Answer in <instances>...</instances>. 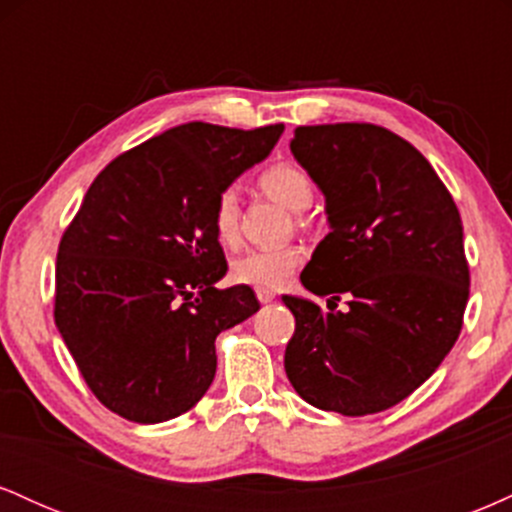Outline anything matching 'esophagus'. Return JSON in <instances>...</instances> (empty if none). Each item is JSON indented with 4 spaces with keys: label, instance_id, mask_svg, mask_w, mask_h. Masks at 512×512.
Returning <instances> with one entry per match:
<instances>
[{
    "label": "esophagus",
    "instance_id": "1",
    "mask_svg": "<svg viewBox=\"0 0 512 512\" xmlns=\"http://www.w3.org/2000/svg\"><path fill=\"white\" fill-rule=\"evenodd\" d=\"M255 293H257V301H260V303H272L274 301V293L269 289H255Z\"/></svg>",
    "mask_w": 512,
    "mask_h": 512
}]
</instances>
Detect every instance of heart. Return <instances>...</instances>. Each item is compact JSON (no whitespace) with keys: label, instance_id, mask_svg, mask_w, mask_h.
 I'll return each instance as SVG.
<instances>
[{"label":"heart","instance_id":"heart-1","mask_svg":"<svg viewBox=\"0 0 512 512\" xmlns=\"http://www.w3.org/2000/svg\"><path fill=\"white\" fill-rule=\"evenodd\" d=\"M260 187L276 202L293 211H303L313 202L315 190L308 173H303L291 163H276L260 173ZM211 228L221 245L233 248L240 240V202L238 192L233 187L221 190L211 207ZM303 260V252L298 248H264L248 250L238 255L231 264V276L240 284L260 286V289H279L291 279L296 267Z\"/></svg>","mask_w":512,"mask_h":512}]
</instances>
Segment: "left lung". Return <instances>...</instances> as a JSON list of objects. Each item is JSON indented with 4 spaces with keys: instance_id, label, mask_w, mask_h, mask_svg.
Here are the masks:
<instances>
[{
    "instance_id": "8db88e82",
    "label": "left lung",
    "mask_w": 512,
    "mask_h": 512,
    "mask_svg": "<svg viewBox=\"0 0 512 512\" xmlns=\"http://www.w3.org/2000/svg\"><path fill=\"white\" fill-rule=\"evenodd\" d=\"M296 161L325 195L332 231L301 281L330 313L284 296L296 317L284 368L317 409L378 414L433 375L469 298L462 219L448 187L407 139L370 122L296 127ZM350 298L344 314L334 311Z\"/></svg>"
}]
</instances>
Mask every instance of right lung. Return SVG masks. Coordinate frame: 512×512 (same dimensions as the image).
I'll use <instances>...</instances> for the list:
<instances>
[{
	"label": "right lung",
	"mask_w": 512,
	"mask_h": 512,
	"mask_svg": "<svg viewBox=\"0 0 512 512\" xmlns=\"http://www.w3.org/2000/svg\"><path fill=\"white\" fill-rule=\"evenodd\" d=\"M284 125L187 122L125 151L88 187L57 250L55 325L88 390L122 419L192 409L216 373V337L260 310L216 289L228 264L211 207Z\"/></svg>",
	"instance_id": "1"
}]
</instances>
